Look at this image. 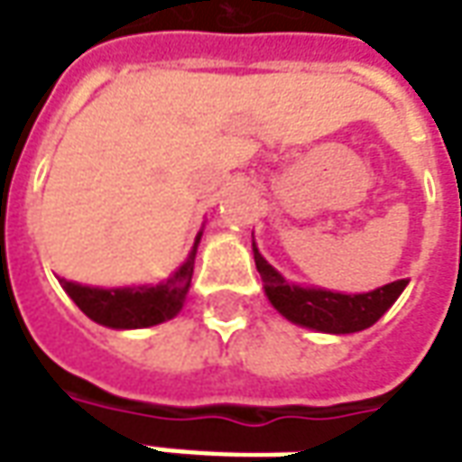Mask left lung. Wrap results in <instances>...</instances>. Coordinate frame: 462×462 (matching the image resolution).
Returning a JSON list of instances; mask_svg holds the SVG:
<instances>
[{"instance_id": "8db88e82", "label": "left lung", "mask_w": 462, "mask_h": 462, "mask_svg": "<svg viewBox=\"0 0 462 462\" xmlns=\"http://www.w3.org/2000/svg\"><path fill=\"white\" fill-rule=\"evenodd\" d=\"M254 258H256L258 273L263 278V291L271 306L281 316H286L291 323H299L320 333H356V330L371 328L408 286V281L401 278L371 293H333L326 289H303L281 276L276 268L258 254L256 244H254Z\"/></svg>"}]
</instances>
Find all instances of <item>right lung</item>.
<instances>
[{
    "label": "right lung",
    "instance_id": "right-lung-1",
    "mask_svg": "<svg viewBox=\"0 0 462 462\" xmlns=\"http://www.w3.org/2000/svg\"><path fill=\"white\" fill-rule=\"evenodd\" d=\"M201 241V231L189 251L179 271L159 286H134V289H91L81 283H71L59 278L61 289L91 320L109 328H149L156 323L173 319L184 306L186 293L194 276L196 248Z\"/></svg>",
    "mask_w": 462,
    "mask_h": 462
}]
</instances>
